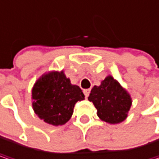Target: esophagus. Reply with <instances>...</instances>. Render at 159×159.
Segmentation results:
<instances>
[{
	"label": "esophagus",
	"instance_id": "obj_1",
	"mask_svg": "<svg viewBox=\"0 0 159 159\" xmlns=\"http://www.w3.org/2000/svg\"><path fill=\"white\" fill-rule=\"evenodd\" d=\"M89 93H90V90L89 89H84V94L85 95V97H87L89 95Z\"/></svg>",
	"mask_w": 159,
	"mask_h": 159
}]
</instances>
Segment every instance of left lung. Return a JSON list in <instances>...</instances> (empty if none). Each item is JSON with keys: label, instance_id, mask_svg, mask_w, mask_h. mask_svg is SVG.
I'll return each instance as SVG.
<instances>
[{"label": "left lung", "instance_id": "obj_1", "mask_svg": "<svg viewBox=\"0 0 159 159\" xmlns=\"http://www.w3.org/2000/svg\"><path fill=\"white\" fill-rule=\"evenodd\" d=\"M88 100L93 102L98 117L112 125L125 120L132 106L129 93L112 75L107 76L99 86L94 85Z\"/></svg>", "mask_w": 159, "mask_h": 159}]
</instances>
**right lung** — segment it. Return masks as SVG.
Listing matches in <instances>:
<instances>
[{"instance_id": "right-lung-1", "label": "right lung", "mask_w": 159, "mask_h": 159, "mask_svg": "<svg viewBox=\"0 0 159 159\" xmlns=\"http://www.w3.org/2000/svg\"><path fill=\"white\" fill-rule=\"evenodd\" d=\"M84 94L78 85L72 84L64 71L43 74L32 89V106L37 116L43 122L58 126L71 118L76 102Z\"/></svg>"}]
</instances>
